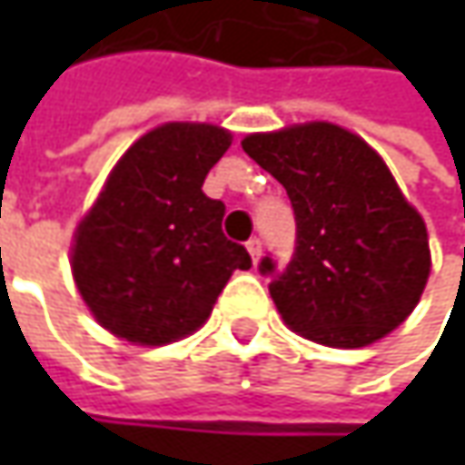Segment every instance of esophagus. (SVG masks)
I'll list each match as a JSON object with an SVG mask.
<instances>
[{"label":"esophagus","mask_w":465,"mask_h":465,"mask_svg":"<svg viewBox=\"0 0 465 465\" xmlns=\"http://www.w3.org/2000/svg\"><path fill=\"white\" fill-rule=\"evenodd\" d=\"M245 248H248V253H251V259H253V263H256V261L261 259V248H263V245H261L259 238H251V241L245 242Z\"/></svg>","instance_id":"34e87169"}]
</instances>
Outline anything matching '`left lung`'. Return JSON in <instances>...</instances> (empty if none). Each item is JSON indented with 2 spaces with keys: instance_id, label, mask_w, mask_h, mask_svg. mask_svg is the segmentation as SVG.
<instances>
[{
  "instance_id": "obj_1",
  "label": "left lung",
  "mask_w": 465,
  "mask_h": 465,
  "mask_svg": "<svg viewBox=\"0 0 465 465\" xmlns=\"http://www.w3.org/2000/svg\"><path fill=\"white\" fill-rule=\"evenodd\" d=\"M242 150L277 178L295 209L292 261L284 269L272 256L259 263L284 323L344 349L401 326L430 277V242L383 157L326 121L245 136Z\"/></svg>"
}]
</instances>
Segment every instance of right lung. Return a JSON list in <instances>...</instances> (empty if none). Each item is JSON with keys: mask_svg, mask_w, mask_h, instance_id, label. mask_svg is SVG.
Returning a JSON list of instances; mask_svg holds the SVG:
<instances>
[{"mask_svg": "<svg viewBox=\"0 0 465 465\" xmlns=\"http://www.w3.org/2000/svg\"><path fill=\"white\" fill-rule=\"evenodd\" d=\"M232 136L209 124H163L111 170L72 245V274L103 329L160 347L196 331L235 269L224 204L202 186Z\"/></svg>", "mask_w": 465, "mask_h": 465, "instance_id": "1", "label": "right lung"}]
</instances>
